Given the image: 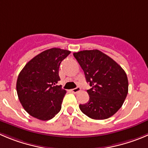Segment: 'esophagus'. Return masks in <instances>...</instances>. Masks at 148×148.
I'll return each mask as SVG.
<instances>
[{"instance_id": "obj_1", "label": "esophagus", "mask_w": 148, "mask_h": 148, "mask_svg": "<svg viewBox=\"0 0 148 148\" xmlns=\"http://www.w3.org/2000/svg\"><path fill=\"white\" fill-rule=\"evenodd\" d=\"M79 90H80V88H79V87H77V88H74V89L71 90V92H72V93H77V92H79Z\"/></svg>"}]
</instances>
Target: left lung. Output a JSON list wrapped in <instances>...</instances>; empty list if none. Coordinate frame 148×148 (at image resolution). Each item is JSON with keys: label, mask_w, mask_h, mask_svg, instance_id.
Segmentation results:
<instances>
[{"label": "left lung", "mask_w": 148, "mask_h": 148, "mask_svg": "<svg viewBox=\"0 0 148 148\" xmlns=\"http://www.w3.org/2000/svg\"><path fill=\"white\" fill-rule=\"evenodd\" d=\"M90 89L88 103L79 104L81 111L94 120H104L122 107L128 90L127 75L121 66L98 49L74 52Z\"/></svg>", "instance_id": "8db88e82"}]
</instances>
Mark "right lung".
<instances>
[{
    "mask_svg": "<svg viewBox=\"0 0 148 148\" xmlns=\"http://www.w3.org/2000/svg\"><path fill=\"white\" fill-rule=\"evenodd\" d=\"M70 53L60 48L47 49L31 59L20 71L16 92L29 114L41 121H49L60 111L66 91L56 85L60 80L59 66Z\"/></svg>",
    "mask_w": 148,
    "mask_h": 148,
    "instance_id": "1",
    "label": "right lung"
}]
</instances>
